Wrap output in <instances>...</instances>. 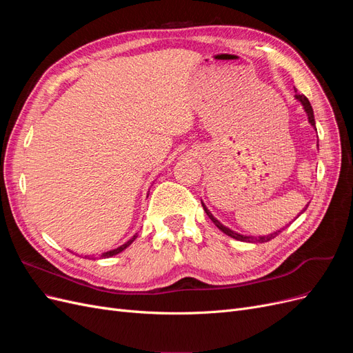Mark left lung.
I'll return each mask as SVG.
<instances>
[{"instance_id":"1","label":"left lung","mask_w":353,"mask_h":353,"mask_svg":"<svg viewBox=\"0 0 353 353\" xmlns=\"http://www.w3.org/2000/svg\"><path fill=\"white\" fill-rule=\"evenodd\" d=\"M294 92H297V90H294ZM296 99L301 101L302 104H303V109L306 110V113H307V119H309V123H311L312 126H315V119H314V110H312V105H311V103H309V100L305 97V95H302V94H296ZM201 206H203V209H205V212L208 213V216L212 219V222L215 223V225L222 231V232H225L227 236H230V237H232V239H236V240H240V241H249V243H266V241H270L271 239H274V237H276L279 236V234L284 230H281V231H275L274 234H270V236H263V237H248V236H241V234H237V232H234V231H231L230 228H227V227H223L222 223L216 219V218H213L212 216V213L206 209V206L203 205L201 203ZM306 208H307V205H306ZM305 208V209H306ZM303 209V210H305ZM302 210V212H303ZM299 215H301V213H299Z\"/></svg>"}]
</instances>
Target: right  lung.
<instances>
[{
  "label": "right lung",
  "instance_id": "1",
  "mask_svg": "<svg viewBox=\"0 0 353 353\" xmlns=\"http://www.w3.org/2000/svg\"><path fill=\"white\" fill-rule=\"evenodd\" d=\"M137 236H138V234H135V236L130 240V241H126L125 244H122L121 245V248H117V249H114V250H110V252H105V253H101L100 254V258H110V256H114V254H117V253H121L122 250H125L126 248H128V245H130L135 239H137Z\"/></svg>",
  "mask_w": 353,
  "mask_h": 353
}]
</instances>
